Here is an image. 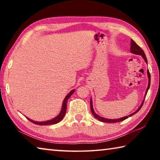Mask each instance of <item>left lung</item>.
Listing matches in <instances>:
<instances>
[{"label": "left lung", "instance_id": "left-lung-1", "mask_svg": "<svg viewBox=\"0 0 160 160\" xmlns=\"http://www.w3.org/2000/svg\"><path fill=\"white\" fill-rule=\"evenodd\" d=\"M131 52L132 53L137 54V55L142 56V58H144L145 61L146 62V63H148V60H147V58H146V56H145V52H144V51H143V50L142 49V48H140L139 46L136 43H135L133 41V40H131ZM148 78H149V84H148V86L147 91H146V94H147V92H148V89H149V88H150V72H149V70H148ZM143 103H144V100H143V102L142 103L141 106H140L138 108V109L135 113H132V114L129 115V116H125V117H123V118H118V119H108V118H105L101 117V116H99V115H97V113H95V112H94V109H93V107H92V99H90V109H91L92 113L93 116L97 119H98L99 121H102V122H105V123H116V122H121V121H123L125 120V119L128 118V116H131L132 115H133L134 113H137L140 109V108L142 107Z\"/></svg>", "mask_w": 160, "mask_h": 160}]
</instances>
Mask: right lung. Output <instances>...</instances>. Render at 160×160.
<instances>
[{
	"label": "right lung",
	"instance_id": "obj_1",
	"mask_svg": "<svg viewBox=\"0 0 160 160\" xmlns=\"http://www.w3.org/2000/svg\"><path fill=\"white\" fill-rule=\"evenodd\" d=\"M74 92H75V90H72L66 97V98L64 99V101L63 102V107H62V109H61V113H59V115L58 116H56V118H54L53 119H52V120L44 121V122H37V121H34L31 120V119H29V118H28L29 121H30L31 122H32V123H34V124H36V125H40V126H42V125H51V124H56V123H58L59 121H61L62 119H63L65 114H66V108H67V101H68V99H69V97L72 95V93Z\"/></svg>",
	"mask_w": 160,
	"mask_h": 160
}]
</instances>
